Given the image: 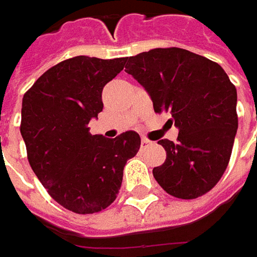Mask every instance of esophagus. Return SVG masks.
Returning a JSON list of instances; mask_svg holds the SVG:
<instances>
[{"instance_id": "1", "label": "esophagus", "mask_w": 257, "mask_h": 257, "mask_svg": "<svg viewBox=\"0 0 257 257\" xmlns=\"http://www.w3.org/2000/svg\"><path fill=\"white\" fill-rule=\"evenodd\" d=\"M150 144H152V142H150V140H147L146 137H143V139H142V149H146V147H149Z\"/></svg>"}]
</instances>
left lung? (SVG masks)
<instances>
[{
  "label": "left lung",
  "mask_w": 257,
  "mask_h": 257,
  "mask_svg": "<svg viewBox=\"0 0 257 257\" xmlns=\"http://www.w3.org/2000/svg\"><path fill=\"white\" fill-rule=\"evenodd\" d=\"M125 73L149 93L156 113L169 111L177 142L160 140L166 162L153 169L169 194L196 199L220 180L237 132L236 87L220 65L183 48H154L128 57Z\"/></svg>",
  "instance_id": "8db88e82"
}]
</instances>
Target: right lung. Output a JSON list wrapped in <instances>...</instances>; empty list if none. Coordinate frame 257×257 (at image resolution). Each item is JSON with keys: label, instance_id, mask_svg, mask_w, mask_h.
Wrapping results in <instances>:
<instances>
[{"label": "right lung", "instance_id": "obj_1", "mask_svg": "<svg viewBox=\"0 0 257 257\" xmlns=\"http://www.w3.org/2000/svg\"><path fill=\"white\" fill-rule=\"evenodd\" d=\"M125 60L78 55L61 61L23 98L20 130L30 166L55 202L78 214L115 200L124 166L140 149V136L132 130L115 139L88 132L90 120L103 111L104 85Z\"/></svg>", "mask_w": 257, "mask_h": 257}]
</instances>
